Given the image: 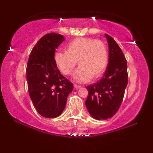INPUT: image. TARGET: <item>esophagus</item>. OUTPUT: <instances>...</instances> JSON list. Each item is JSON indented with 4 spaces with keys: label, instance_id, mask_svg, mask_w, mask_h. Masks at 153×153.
Instances as JSON below:
<instances>
[{
    "label": "esophagus",
    "instance_id": "esophagus-1",
    "mask_svg": "<svg viewBox=\"0 0 153 153\" xmlns=\"http://www.w3.org/2000/svg\"><path fill=\"white\" fill-rule=\"evenodd\" d=\"M74 87H75V89H79V88H81V86H80V85H77V84H75Z\"/></svg>",
    "mask_w": 153,
    "mask_h": 153
}]
</instances>
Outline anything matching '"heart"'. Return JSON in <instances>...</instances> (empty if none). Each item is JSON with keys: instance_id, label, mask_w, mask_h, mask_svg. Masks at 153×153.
Returning a JSON list of instances; mask_svg holds the SVG:
<instances>
[{"instance_id": "b5f03b06", "label": "heart", "mask_w": 153, "mask_h": 153, "mask_svg": "<svg viewBox=\"0 0 153 153\" xmlns=\"http://www.w3.org/2000/svg\"><path fill=\"white\" fill-rule=\"evenodd\" d=\"M54 60L65 75L71 74L78 60L80 66L73 74V80L78 82H86L104 73L108 63V53L103 42L79 37L67 45L66 52H56Z\"/></svg>"}]
</instances>
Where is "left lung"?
Here are the masks:
<instances>
[{
    "label": "left lung",
    "instance_id": "1",
    "mask_svg": "<svg viewBox=\"0 0 153 153\" xmlns=\"http://www.w3.org/2000/svg\"><path fill=\"white\" fill-rule=\"evenodd\" d=\"M108 45V63L102 78L85 87L88 96L85 101L89 114L97 120L110 119L117 112L128 82L127 63L115 40L105 34Z\"/></svg>",
    "mask_w": 153,
    "mask_h": 153
}]
</instances>
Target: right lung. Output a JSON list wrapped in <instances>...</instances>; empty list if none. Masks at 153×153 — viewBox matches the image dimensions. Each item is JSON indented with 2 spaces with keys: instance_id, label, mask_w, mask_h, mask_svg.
Masks as SVG:
<instances>
[{
  "instance_id": "right-lung-1",
  "label": "right lung",
  "mask_w": 153,
  "mask_h": 153,
  "mask_svg": "<svg viewBox=\"0 0 153 153\" xmlns=\"http://www.w3.org/2000/svg\"><path fill=\"white\" fill-rule=\"evenodd\" d=\"M62 35L47 34L31 50L26 66L28 90L35 109L45 118L59 117L65 108L73 85L61 74L54 60Z\"/></svg>"
}]
</instances>
